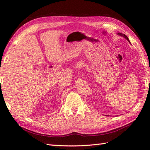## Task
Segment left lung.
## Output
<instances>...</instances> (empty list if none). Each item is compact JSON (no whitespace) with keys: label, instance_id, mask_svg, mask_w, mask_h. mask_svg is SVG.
<instances>
[{"label":"left lung","instance_id":"1","mask_svg":"<svg viewBox=\"0 0 150 150\" xmlns=\"http://www.w3.org/2000/svg\"><path fill=\"white\" fill-rule=\"evenodd\" d=\"M119 35H120V36H121V37H124L125 39H126L128 41H129L130 43V40H129V38H128L126 35H125V34H122V33H117Z\"/></svg>","mask_w":150,"mask_h":150}]
</instances>
